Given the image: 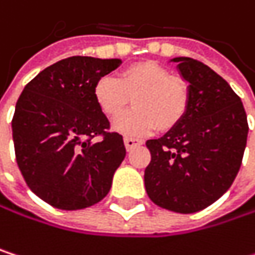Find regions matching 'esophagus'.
<instances>
[{
    "instance_id": "34e87169",
    "label": "esophagus",
    "mask_w": 255,
    "mask_h": 255,
    "mask_svg": "<svg viewBox=\"0 0 255 255\" xmlns=\"http://www.w3.org/2000/svg\"><path fill=\"white\" fill-rule=\"evenodd\" d=\"M124 143H126L127 150H131V149H134L135 146L143 144V141H141V140H138V138H132V137H127V138L124 140Z\"/></svg>"
}]
</instances>
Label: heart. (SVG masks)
I'll use <instances>...</instances> for the list:
<instances>
[{"label": "heart", "mask_w": 255, "mask_h": 255, "mask_svg": "<svg viewBox=\"0 0 255 255\" xmlns=\"http://www.w3.org/2000/svg\"><path fill=\"white\" fill-rule=\"evenodd\" d=\"M129 95L134 108L112 124L124 135H143L156 127L171 129L181 123L190 105L187 82L150 60L128 65L117 78H99L93 87L94 103L108 118L119 115Z\"/></svg>", "instance_id": "b5f03b06"}]
</instances>
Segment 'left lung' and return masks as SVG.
Instances as JSON below:
<instances>
[{
  "label": "left lung",
  "mask_w": 255,
  "mask_h": 255,
  "mask_svg": "<svg viewBox=\"0 0 255 255\" xmlns=\"http://www.w3.org/2000/svg\"><path fill=\"white\" fill-rule=\"evenodd\" d=\"M173 62L189 82L190 105L178 126L146 141L150 162L144 186L158 207L190 214L232 186L242 164L248 123L239 96L211 68L190 57Z\"/></svg>",
  "instance_id": "8db88e82"
}]
</instances>
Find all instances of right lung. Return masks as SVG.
<instances>
[{
    "label": "right lung",
    "mask_w": 255,
    "mask_h": 255,
    "mask_svg": "<svg viewBox=\"0 0 255 255\" xmlns=\"http://www.w3.org/2000/svg\"><path fill=\"white\" fill-rule=\"evenodd\" d=\"M120 59L74 56L26 84L13 115V141L19 170L29 189L59 210H82L111 190L126 158L123 135L93 99L99 78ZM94 136L102 140L93 142Z\"/></svg>",
    "instance_id": "right-lung-1"
}]
</instances>
